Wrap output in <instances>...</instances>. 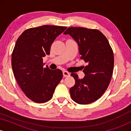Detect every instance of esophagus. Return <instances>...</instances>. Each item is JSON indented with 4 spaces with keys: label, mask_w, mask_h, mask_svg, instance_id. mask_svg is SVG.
<instances>
[{
    "label": "esophagus",
    "mask_w": 131,
    "mask_h": 131,
    "mask_svg": "<svg viewBox=\"0 0 131 131\" xmlns=\"http://www.w3.org/2000/svg\"><path fill=\"white\" fill-rule=\"evenodd\" d=\"M63 76L64 77H68V76H69L70 75V73H69V72H67V71H63Z\"/></svg>",
    "instance_id": "1"
}]
</instances>
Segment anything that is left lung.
I'll list each match as a JSON object with an SVG mask.
<instances>
[{
    "mask_svg": "<svg viewBox=\"0 0 131 131\" xmlns=\"http://www.w3.org/2000/svg\"><path fill=\"white\" fill-rule=\"evenodd\" d=\"M64 35H69L79 46L80 59L88 64L85 77L80 79L71 73L75 85L70 89L73 101L88 104L101 97L110 83L114 67V55L106 37L101 31L83 27H69Z\"/></svg>",
    "mask_w": 131,
    "mask_h": 131,
    "instance_id": "obj_1",
    "label": "left lung"
}]
</instances>
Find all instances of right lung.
Segmentation results:
<instances>
[{
  "label": "right lung",
  "instance_id": "right-lung-1",
  "mask_svg": "<svg viewBox=\"0 0 131 131\" xmlns=\"http://www.w3.org/2000/svg\"><path fill=\"white\" fill-rule=\"evenodd\" d=\"M67 27L45 25L23 32L15 43L12 67L18 84L26 96L37 103L51 99L62 78L60 69L43 68V58L49 55L56 37Z\"/></svg>",
  "mask_w": 131,
  "mask_h": 131
}]
</instances>
